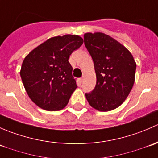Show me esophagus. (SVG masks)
Segmentation results:
<instances>
[{"label":"esophagus","instance_id":"esophagus-1","mask_svg":"<svg viewBox=\"0 0 158 158\" xmlns=\"http://www.w3.org/2000/svg\"><path fill=\"white\" fill-rule=\"evenodd\" d=\"M84 80V76H82V77H81L80 79H79V81H80V82H82Z\"/></svg>","mask_w":158,"mask_h":158}]
</instances>
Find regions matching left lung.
Returning a JSON list of instances; mask_svg holds the SVG:
<instances>
[{
  "mask_svg": "<svg viewBox=\"0 0 158 158\" xmlns=\"http://www.w3.org/2000/svg\"><path fill=\"white\" fill-rule=\"evenodd\" d=\"M84 43L96 74L95 89L85 93L87 101L98 111L115 109L126 99L133 87L135 60L128 49L103 33H85Z\"/></svg>",
  "mask_w": 158,
  "mask_h": 158,
  "instance_id": "obj_1",
  "label": "left lung"
}]
</instances>
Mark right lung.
Masks as SVG:
<instances>
[{"label": "right lung", "mask_w": 158, "mask_h": 158, "mask_svg": "<svg viewBox=\"0 0 158 158\" xmlns=\"http://www.w3.org/2000/svg\"><path fill=\"white\" fill-rule=\"evenodd\" d=\"M82 44V38L77 35L54 36L25 57L20 77L30 99L36 106L47 111L66 107L77 88L69 57Z\"/></svg>", "instance_id": "add662e5"}]
</instances>
